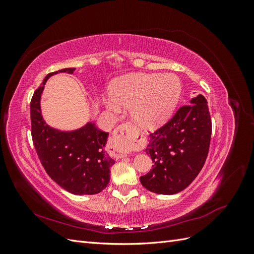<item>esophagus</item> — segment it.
Returning <instances> with one entry per match:
<instances>
[{
	"instance_id": "esophagus-1",
	"label": "esophagus",
	"mask_w": 254,
	"mask_h": 254,
	"mask_svg": "<svg viewBox=\"0 0 254 254\" xmlns=\"http://www.w3.org/2000/svg\"><path fill=\"white\" fill-rule=\"evenodd\" d=\"M139 133L136 129L130 124V123H124L115 128L113 131V136L109 142V147L112 149L110 153L114 156L123 158L126 156V150L136 146V143H140Z\"/></svg>"
}]
</instances>
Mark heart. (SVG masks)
<instances>
[{"label":"heart","instance_id":"b5f03b06","mask_svg":"<svg viewBox=\"0 0 254 254\" xmlns=\"http://www.w3.org/2000/svg\"><path fill=\"white\" fill-rule=\"evenodd\" d=\"M180 81L172 74H132L115 80L110 87L109 109L117 112L119 106L130 108L133 120L145 128H155L164 123L178 101Z\"/></svg>","mask_w":254,"mask_h":254}]
</instances>
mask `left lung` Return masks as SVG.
Segmentation results:
<instances>
[{
    "mask_svg": "<svg viewBox=\"0 0 254 254\" xmlns=\"http://www.w3.org/2000/svg\"><path fill=\"white\" fill-rule=\"evenodd\" d=\"M211 133L207 102L199 94L150 133L145 151L155 164L148 174L140 177L142 186L162 195L179 193L188 188L204 165Z\"/></svg>",
    "mask_w": 254,
    "mask_h": 254,
    "instance_id": "left-lung-1",
    "label": "left lung"
}]
</instances>
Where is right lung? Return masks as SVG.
Masks as SVG:
<instances>
[{"label": "right lung", "instance_id": "1", "mask_svg": "<svg viewBox=\"0 0 254 254\" xmlns=\"http://www.w3.org/2000/svg\"><path fill=\"white\" fill-rule=\"evenodd\" d=\"M74 71L66 67L48 74L35 91L30 101L32 137L45 172L58 186L74 195H94L108 186L110 166L115 163L105 150L109 133L91 122L74 131H60L45 123L40 109L47 80L57 73Z\"/></svg>", "mask_w": 254, "mask_h": 254}]
</instances>
